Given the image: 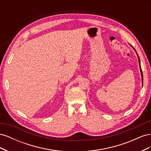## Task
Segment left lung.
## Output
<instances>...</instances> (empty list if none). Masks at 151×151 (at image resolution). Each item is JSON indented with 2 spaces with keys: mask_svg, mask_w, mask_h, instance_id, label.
I'll return each mask as SVG.
<instances>
[{
  "mask_svg": "<svg viewBox=\"0 0 151 151\" xmlns=\"http://www.w3.org/2000/svg\"><path fill=\"white\" fill-rule=\"evenodd\" d=\"M130 46L132 47V45H130ZM132 48H133V47H132ZM134 49V48H133ZM134 50H135V49H134ZM137 56H138V58H139V66H140V72H141V76H142V84H143V74H142V68H141V66H140V58H139V55H138V54H137Z\"/></svg>",
  "mask_w": 151,
  "mask_h": 151,
  "instance_id": "1",
  "label": "left lung"
}]
</instances>
